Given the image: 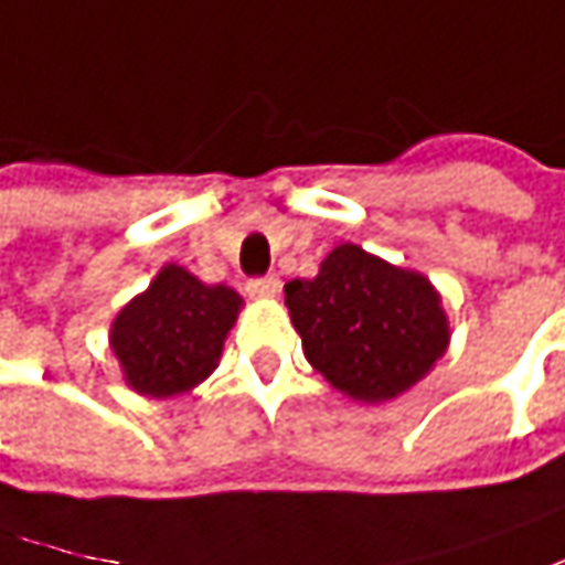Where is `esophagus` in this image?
<instances>
[{"label":"esophagus","instance_id":"34e87169","mask_svg":"<svg viewBox=\"0 0 565 565\" xmlns=\"http://www.w3.org/2000/svg\"><path fill=\"white\" fill-rule=\"evenodd\" d=\"M278 290H281V281H278L275 275H268V278H253V281L246 284V294L256 297V300H271V297H278Z\"/></svg>","mask_w":565,"mask_h":565}]
</instances>
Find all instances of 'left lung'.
Returning a JSON list of instances; mask_svg holds the SVG:
<instances>
[{"label": "left lung", "instance_id": "obj_1", "mask_svg": "<svg viewBox=\"0 0 565 565\" xmlns=\"http://www.w3.org/2000/svg\"><path fill=\"white\" fill-rule=\"evenodd\" d=\"M284 306L309 365L360 403L397 399L450 347V321L435 284L356 244L334 246L316 278L284 284Z\"/></svg>", "mask_w": 565, "mask_h": 565}]
</instances>
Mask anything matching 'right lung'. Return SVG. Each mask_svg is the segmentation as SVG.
<instances>
[{
    "instance_id": "right-lung-1",
    "label": "right lung",
    "mask_w": 565,
    "mask_h": 565,
    "mask_svg": "<svg viewBox=\"0 0 565 565\" xmlns=\"http://www.w3.org/2000/svg\"><path fill=\"white\" fill-rule=\"evenodd\" d=\"M241 309L244 297L234 287L200 281L184 265H162L108 328L127 387L152 399L190 394L218 369Z\"/></svg>"
}]
</instances>
